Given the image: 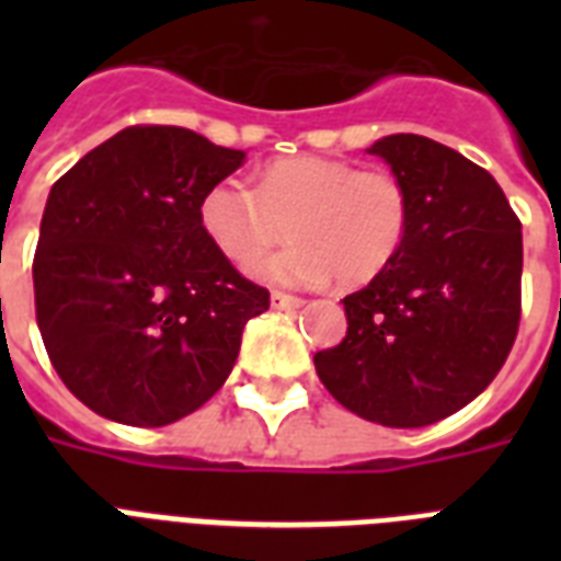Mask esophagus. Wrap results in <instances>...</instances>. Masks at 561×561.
Returning <instances> with one entry per match:
<instances>
[{
  "label": "esophagus",
  "instance_id": "34e87169",
  "mask_svg": "<svg viewBox=\"0 0 561 561\" xmlns=\"http://www.w3.org/2000/svg\"><path fill=\"white\" fill-rule=\"evenodd\" d=\"M306 302L302 297H294V294H285V290H273L271 294V306L273 308H299Z\"/></svg>",
  "mask_w": 561,
  "mask_h": 561
}]
</instances>
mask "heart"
<instances>
[{
    "label": "heart",
    "mask_w": 561,
    "mask_h": 561,
    "mask_svg": "<svg viewBox=\"0 0 561 561\" xmlns=\"http://www.w3.org/2000/svg\"><path fill=\"white\" fill-rule=\"evenodd\" d=\"M410 218V188L396 171L329 157L273 162L255 192L244 180H220L201 201L203 232L229 262H254L288 231L298 238L285 254L253 264V276L282 285L375 279L401 253Z\"/></svg>",
    "instance_id": "heart-1"
}]
</instances>
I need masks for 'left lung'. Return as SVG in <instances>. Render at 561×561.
<instances>
[{"instance_id":"left-lung-1","label":"left lung","mask_w":561,"mask_h":561,"mask_svg":"<svg viewBox=\"0 0 561 561\" xmlns=\"http://www.w3.org/2000/svg\"><path fill=\"white\" fill-rule=\"evenodd\" d=\"M410 188L396 262L343 299L346 337L314 355L325 390L360 419L422 427L478 399L522 323V220L486 169L427 136L369 148Z\"/></svg>"}]
</instances>
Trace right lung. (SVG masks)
Segmentation results:
<instances>
[{
  "label": "right lung",
  "instance_id": "obj_1",
  "mask_svg": "<svg viewBox=\"0 0 561 561\" xmlns=\"http://www.w3.org/2000/svg\"><path fill=\"white\" fill-rule=\"evenodd\" d=\"M244 162L171 125H134L48 192L34 308L75 399L136 427L171 425L224 387L241 332L271 308L201 227V201Z\"/></svg>",
  "mask_w": 561,
  "mask_h": 561
}]
</instances>
